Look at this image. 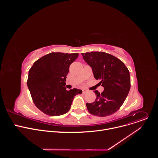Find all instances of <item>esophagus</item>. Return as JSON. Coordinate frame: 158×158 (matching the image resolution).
I'll return each mask as SVG.
<instances>
[{
	"label": "esophagus",
	"mask_w": 158,
	"mask_h": 158,
	"mask_svg": "<svg viewBox=\"0 0 158 158\" xmlns=\"http://www.w3.org/2000/svg\"><path fill=\"white\" fill-rule=\"evenodd\" d=\"M88 92V91L87 89H82V93H84V94H85L86 93H87Z\"/></svg>",
	"instance_id": "esophagus-1"
}]
</instances>
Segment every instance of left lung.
<instances>
[{
	"label": "left lung",
	"mask_w": 158,
	"mask_h": 158,
	"mask_svg": "<svg viewBox=\"0 0 158 158\" xmlns=\"http://www.w3.org/2000/svg\"><path fill=\"white\" fill-rule=\"evenodd\" d=\"M84 60L91 67L94 77L104 87L100 94L95 91L96 99L87 103L90 113L105 117L116 112L123 105L131 87L128 69L117 57L104 52L81 53Z\"/></svg>",
	"instance_id": "obj_1"
}]
</instances>
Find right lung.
Returning <instances> with one entry per match:
<instances>
[{"instance_id":"1","label":"right lung","mask_w":158,"mask_h":158,"mask_svg":"<svg viewBox=\"0 0 158 158\" xmlns=\"http://www.w3.org/2000/svg\"><path fill=\"white\" fill-rule=\"evenodd\" d=\"M79 54L51 52L35 61L29 71L27 86L35 106L44 114L56 116L71 108L77 89L66 90V76Z\"/></svg>"}]
</instances>
